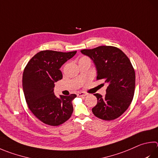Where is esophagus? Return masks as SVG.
Segmentation results:
<instances>
[{"label": "esophagus", "mask_w": 158, "mask_h": 158, "mask_svg": "<svg viewBox=\"0 0 158 158\" xmlns=\"http://www.w3.org/2000/svg\"><path fill=\"white\" fill-rule=\"evenodd\" d=\"M87 94L85 93H83V92H81V93H77V96L78 97H85L86 96Z\"/></svg>", "instance_id": "1"}]
</instances>
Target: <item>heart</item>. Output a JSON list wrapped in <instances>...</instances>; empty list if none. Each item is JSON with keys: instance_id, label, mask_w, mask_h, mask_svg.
Listing matches in <instances>:
<instances>
[{"instance_id": "heart-1", "label": "heart", "mask_w": 158, "mask_h": 158, "mask_svg": "<svg viewBox=\"0 0 158 158\" xmlns=\"http://www.w3.org/2000/svg\"><path fill=\"white\" fill-rule=\"evenodd\" d=\"M81 59H88L87 58V57H82V58L80 60H81Z\"/></svg>"}]
</instances>
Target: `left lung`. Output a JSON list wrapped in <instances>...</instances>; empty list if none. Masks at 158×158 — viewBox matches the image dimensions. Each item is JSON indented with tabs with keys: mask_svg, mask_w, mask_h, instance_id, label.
<instances>
[{
	"mask_svg": "<svg viewBox=\"0 0 158 158\" xmlns=\"http://www.w3.org/2000/svg\"><path fill=\"white\" fill-rule=\"evenodd\" d=\"M81 52L93 60L97 79L104 80L108 84L104 97L94 94L97 104L92 111L99 119H117L127 110L134 96L135 73L130 60L121 50L113 46H99Z\"/></svg>",
	"mask_w": 158,
	"mask_h": 158,
	"instance_id": "8db88e82",
	"label": "left lung"
}]
</instances>
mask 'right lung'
<instances>
[{
    "mask_svg": "<svg viewBox=\"0 0 158 158\" xmlns=\"http://www.w3.org/2000/svg\"><path fill=\"white\" fill-rule=\"evenodd\" d=\"M77 51L62 52L53 50L41 51L27 63L23 74V89L30 110L44 124L59 126L72 115V102L75 94L57 97L54 93V83L61 79L60 70Z\"/></svg>",
    "mask_w": 158,
    "mask_h": 158,
    "instance_id": "add662e5",
    "label": "right lung"
}]
</instances>
